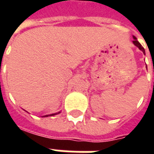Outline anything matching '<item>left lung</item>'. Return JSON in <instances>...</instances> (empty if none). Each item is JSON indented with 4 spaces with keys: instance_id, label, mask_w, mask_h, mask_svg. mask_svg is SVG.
<instances>
[{
    "instance_id": "8db88e82",
    "label": "left lung",
    "mask_w": 154,
    "mask_h": 154,
    "mask_svg": "<svg viewBox=\"0 0 154 154\" xmlns=\"http://www.w3.org/2000/svg\"><path fill=\"white\" fill-rule=\"evenodd\" d=\"M134 40L133 41V43H134V45H136L137 47L139 48L140 50L143 51V54H145V50H144V48H143V47L141 44H139V42L138 40H137V38H136L135 37H134Z\"/></svg>"
}]
</instances>
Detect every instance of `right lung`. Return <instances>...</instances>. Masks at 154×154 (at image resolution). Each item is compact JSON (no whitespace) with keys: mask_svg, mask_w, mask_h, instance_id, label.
I'll return each instance as SVG.
<instances>
[{"mask_svg":"<svg viewBox=\"0 0 154 154\" xmlns=\"http://www.w3.org/2000/svg\"><path fill=\"white\" fill-rule=\"evenodd\" d=\"M57 113H56V114H52V115H49V116H54V115H57ZM47 116H45V117H47Z\"/></svg>","mask_w":154,"mask_h":154,"instance_id":"add662e5","label":"right lung"}]
</instances>
